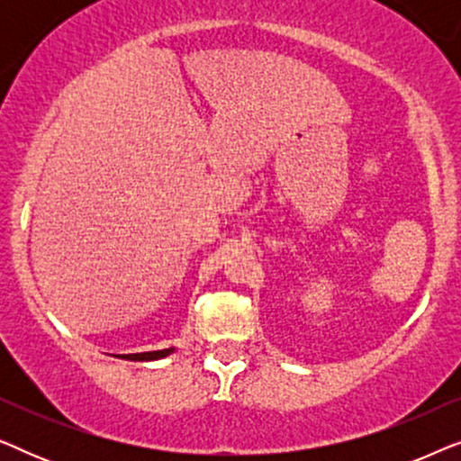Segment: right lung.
I'll return each mask as SVG.
<instances>
[{
  "label": "right lung",
  "instance_id": "obj_1",
  "mask_svg": "<svg viewBox=\"0 0 461 461\" xmlns=\"http://www.w3.org/2000/svg\"><path fill=\"white\" fill-rule=\"evenodd\" d=\"M174 348H163V350H153V352H136V355H119V358H128V361H157V358L167 357Z\"/></svg>",
  "mask_w": 461,
  "mask_h": 461
}]
</instances>
